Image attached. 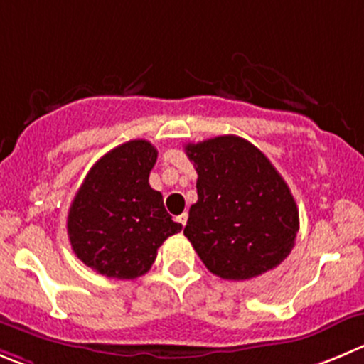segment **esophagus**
<instances>
[{"mask_svg":"<svg viewBox=\"0 0 364 364\" xmlns=\"http://www.w3.org/2000/svg\"><path fill=\"white\" fill-rule=\"evenodd\" d=\"M176 221H178L180 225H182V227H186V223H188V214H180L178 218H176Z\"/></svg>","mask_w":364,"mask_h":364,"instance_id":"esophagus-1","label":"esophagus"}]
</instances>
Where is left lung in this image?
Returning a JSON list of instances; mask_svg holds the SVG:
<instances>
[{
	"mask_svg": "<svg viewBox=\"0 0 364 364\" xmlns=\"http://www.w3.org/2000/svg\"><path fill=\"white\" fill-rule=\"evenodd\" d=\"M186 154L198 173V202L184 234L207 269L247 280L279 266L295 245L299 209L268 157L237 136L189 143Z\"/></svg>",
	"mask_w": 364,
	"mask_h": 364,
	"instance_id": "8db88e82",
	"label": "left lung"
}]
</instances>
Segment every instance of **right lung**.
Listing matches in <instances>:
<instances>
[{"label": "right lung", "instance_id": "obj_1", "mask_svg": "<svg viewBox=\"0 0 364 364\" xmlns=\"http://www.w3.org/2000/svg\"><path fill=\"white\" fill-rule=\"evenodd\" d=\"M157 150L144 139L103 155L76 191L68 214L73 252L85 266L110 279L132 280L154 264L157 250L182 230L164 209L148 176Z\"/></svg>", "mask_w": 364, "mask_h": 364}]
</instances>
